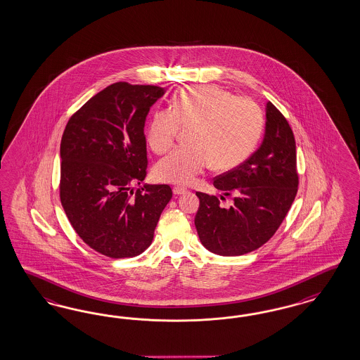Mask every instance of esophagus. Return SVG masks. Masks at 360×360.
<instances>
[{
	"label": "esophagus",
	"mask_w": 360,
	"mask_h": 360,
	"mask_svg": "<svg viewBox=\"0 0 360 360\" xmlns=\"http://www.w3.org/2000/svg\"><path fill=\"white\" fill-rule=\"evenodd\" d=\"M186 193H187V190L182 188V187H174L173 188V194L174 195H182V194H186Z\"/></svg>",
	"instance_id": "esophagus-1"
}]
</instances>
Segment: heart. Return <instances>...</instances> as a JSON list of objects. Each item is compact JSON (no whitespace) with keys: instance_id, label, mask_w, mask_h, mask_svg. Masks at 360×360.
Instances as JSON below:
<instances>
[{"instance_id":"obj_1","label":"heart","mask_w":360,"mask_h":360,"mask_svg":"<svg viewBox=\"0 0 360 360\" xmlns=\"http://www.w3.org/2000/svg\"><path fill=\"white\" fill-rule=\"evenodd\" d=\"M190 128V148H181L154 167L157 181L191 185L210 162L217 170H229L244 162L262 136V115L251 98L233 96L215 84L182 88L172 110L153 115L146 140L153 152L162 154L174 145L179 128Z\"/></svg>"}]
</instances>
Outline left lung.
<instances>
[{"label": "left lung", "instance_id": "8db88e82", "mask_svg": "<svg viewBox=\"0 0 360 360\" xmlns=\"http://www.w3.org/2000/svg\"><path fill=\"white\" fill-rule=\"evenodd\" d=\"M265 110L260 148L238 167L214 178V186L224 196H234L233 205L224 208L218 196L196 193L199 239L220 256H240L260 248L281 226L298 190L293 131L271 101Z\"/></svg>", "mask_w": 360, "mask_h": 360}]
</instances>
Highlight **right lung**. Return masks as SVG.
I'll return each instance as SVG.
<instances>
[{"mask_svg": "<svg viewBox=\"0 0 360 360\" xmlns=\"http://www.w3.org/2000/svg\"><path fill=\"white\" fill-rule=\"evenodd\" d=\"M165 88L110 84L77 110L60 141V202L79 238L112 259L134 257L152 244L173 196L169 185H143L145 120Z\"/></svg>", "mask_w": 360, "mask_h": 360, "instance_id": "add662e5", "label": "right lung"}]
</instances>
